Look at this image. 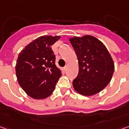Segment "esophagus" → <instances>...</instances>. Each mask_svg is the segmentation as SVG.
Segmentation results:
<instances>
[{"label": "esophagus", "mask_w": 129, "mask_h": 129, "mask_svg": "<svg viewBox=\"0 0 129 129\" xmlns=\"http://www.w3.org/2000/svg\"><path fill=\"white\" fill-rule=\"evenodd\" d=\"M67 68H68V66H65V67L63 68V70H64V71H66V70H67Z\"/></svg>", "instance_id": "esophagus-1"}]
</instances>
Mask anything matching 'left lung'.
Returning a JSON list of instances; mask_svg holds the SVG:
<instances>
[{"label":"left lung","instance_id":"left-lung-1","mask_svg":"<svg viewBox=\"0 0 129 129\" xmlns=\"http://www.w3.org/2000/svg\"><path fill=\"white\" fill-rule=\"evenodd\" d=\"M77 56L79 73L73 81L76 92L84 96L97 94L108 85L114 73L113 60L101 41L90 35L70 38Z\"/></svg>","mask_w":129,"mask_h":129}]
</instances>
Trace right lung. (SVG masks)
<instances>
[{
	"label": "right lung",
	"mask_w": 129,
	"mask_h": 129,
	"mask_svg": "<svg viewBox=\"0 0 129 129\" xmlns=\"http://www.w3.org/2000/svg\"><path fill=\"white\" fill-rule=\"evenodd\" d=\"M60 36H41L27 45L19 53L16 75L20 86L35 100L49 97L55 89L61 71L55 65L51 46Z\"/></svg>",
	"instance_id": "obj_1"
}]
</instances>
